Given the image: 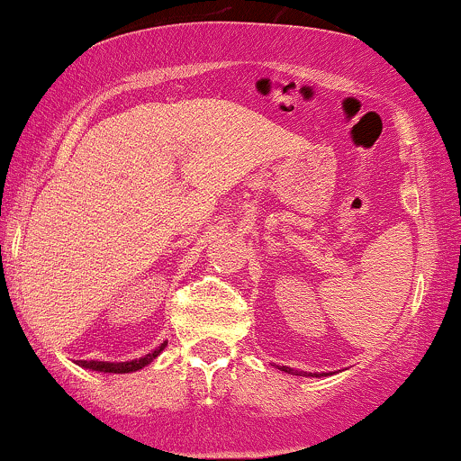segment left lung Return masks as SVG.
Returning a JSON list of instances; mask_svg holds the SVG:
<instances>
[{
    "label": "left lung",
    "mask_w": 461,
    "mask_h": 461,
    "mask_svg": "<svg viewBox=\"0 0 461 461\" xmlns=\"http://www.w3.org/2000/svg\"><path fill=\"white\" fill-rule=\"evenodd\" d=\"M281 369H284V371H287V374H290V371H292L290 367H281Z\"/></svg>",
    "instance_id": "8db88e82"
}]
</instances>
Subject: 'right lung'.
<instances>
[{
    "mask_svg": "<svg viewBox=\"0 0 461 461\" xmlns=\"http://www.w3.org/2000/svg\"><path fill=\"white\" fill-rule=\"evenodd\" d=\"M167 341H163L154 352L146 354V357L140 360H129V363H104V360H79L81 367L86 369H94V371H104V374H131V371H137L141 367H146L148 363H152L154 358L158 357L160 352L165 350Z\"/></svg>",
    "mask_w": 461,
    "mask_h": 461,
    "instance_id": "add662e5",
    "label": "right lung"
}]
</instances>
